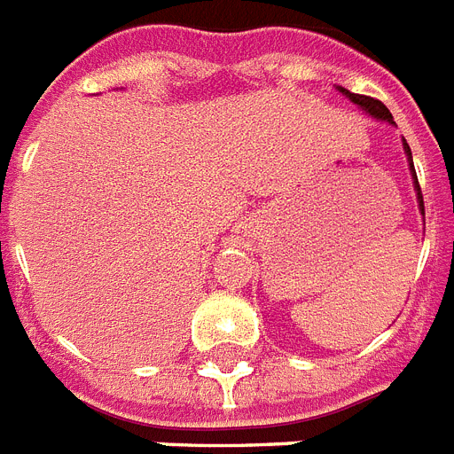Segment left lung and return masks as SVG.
Instances as JSON below:
<instances>
[{
	"instance_id": "1",
	"label": "left lung",
	"mask_w": 454,
	"mask_h": 454,
	"mask_svg": "<svg viewBox=\"0 0 454 454\" xmlns=\"http://www.w3.org/2000/svg\"><path fill=\"white\" fill-rule=\"evenodd\" d=\"M338 90H340L342 96H347L349 100L354 102V105H358V107L364 109L368 116L377 118V121H386V123L393 125V116L391 112L386 109L384 102L374 100V98H368V96H358V93H349L347 89H342V86H338ZM402 145H404V155H407V161H409V171H411V178H413V187H416V196H418V207H420V215L425 216V205H423V194H420V184H418V178H416V168H413V157H411V148H409V144L404 139H402Z\"/></svg>"
}]
</instances>
